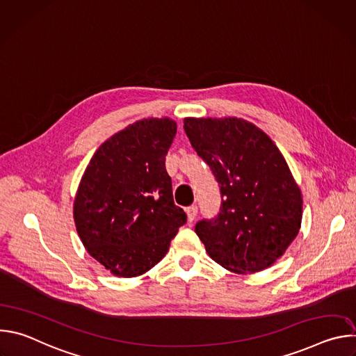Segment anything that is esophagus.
<instances>
[{"mask_svg": "<svg viewBox=\"0 0 356 356\" xmlns=\"http://www.w3.org/2000/svg\"><path fill=\"white\" fill-rule=\"evenodd\" d=\"M197 211H198L197 206H190V207H187L186 213H187V217H188V221H190V222L194 221V218H195V216H197Z\"/></svg>", "mask_w": 356, "mask_h": 356, "instance_id": "1", "label": "esophagus"}]
</instances>
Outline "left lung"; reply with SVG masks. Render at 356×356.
<instances>
[{
  "label": "left lung",
  "mask_w": 356,
  "mask_h": 356,
  "mask_svg": "<svg viewBox=\"0 0 356 356\" xmlns=\"http://www.w3.org/2000/svg\"><path fill=\"white\" fill-rule=\"evenodd\" d=\"M183 128L220 187V213L194 228L209 255L235 273L269 268L297 236L302 210L280 150L241 118H186Z\"/></svg>",
  "instance_id": "left-lung-1"
}]
</instances>
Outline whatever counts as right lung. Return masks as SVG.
<instances>
[{
  "label": "right lung",
  "mask_w": 356,
  "mask_h": 356,
  "mask_svg": "<svg viewBox=\"0 0 356 356\" xmlns=\"http://www.w3.org/2000/svg\"><path fill=\"white\" fill-rule=\"evenodd\" d=\"M169 118L138 121L101 145L74 200V222L90 255L121 277L159 264L187 216L173 201L165 156L176 135Z\"/></svg>",
  "instance_id": "add662e5"
}]
</instances>
